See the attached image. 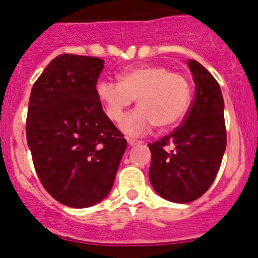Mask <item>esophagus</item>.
Instances as JSON below:
<instances>
[{"instance_id":"1","label":"esophagus","mask_w":258,"mask_h":258,"mask_svg":"<svg viewBox=\"0 0 258 258\" xmlns=\"http://www.w3.org/2000/svg\"><path fill=\"white\" fill-rule=\"evenodd\" d=\"M127 143H128V146H136V144H139L141 143V141H138V139H133V138H127Z\"/></svg>"}]
</instances>
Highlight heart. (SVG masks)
I'll return each mask as SVG.
<instances>
[{"mask_svg": "<svg viewBox=\"0 0 258 258\" xmlns=\"http://www.w3.org/2000/svg\"><path fill=\"white\" fill-rule=\"evenodd\" d=\"M97 96L114 122H119L126 109L137 99L139 108L121 123V128L131 136L144 135L155 125L160 128L176 126L190 102L184 76L156 64L127 69L121 74L120 82L102 80L97 85Z\"/></svg>", "mask_w": 258, "mask_h": 258, "instance_id": "heart-1", "label": "heart"}]
</instances>
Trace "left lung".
I'll list each match as a JSON object with an SVG mask.
<instances>
[{"mask_svg": "<svg viewBox=\"0 0 258 258\" xmlns=\"http://www.w3.org/2000/svg\"><path fill=\"white\" fill-rule=\"evenodd\" d=\"M195 96L183 122L149 143V178L160 197L186 204L206 193L220 170L227 144L220 85L199 61L189 59Z\"/></svg>", "mask_w": 258, "mask_h": 258, "instance_id": "obj_1", "label": "left lung"}]
</instances>
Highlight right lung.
Masks as SVG:
<instances>
[{"label": "right lung", "mask_w": 258, "mask_h": 258, "mask_svg": "<svg viewBox=\"0 0 258 258\" xmlns=\"http://www.w3.org/2000/svg\"><path fill=\"white\" fill-rule=\"evenodd\" d=\"M103 68L100 58L58 55L29 99L26 139L38 178L52 198L75 209L109 194L127 148L97 96Z\"/></svg>", "instance_id": "right-lung-1"}]
</instances>
